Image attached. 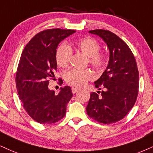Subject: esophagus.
Returning a JSON list of instances; mask_svg holds the SVG:
<instances>
[{
  "label": "esophagus",
  "mask_w": 153,
  "mask_h": 153,
  "mask_svg": "<svg viewBox=\"0 0 153 153\" xmlns=\"http://www.w3.org/2000/svg\"><path fill=\"white\" fill-rule=\"evenodd\" d=\"M78 90H79L78 88H76V87H72V88H71V91H72V94H76V92L78 91Z\"/></svg>",
  "instance_id": "1"
}]
</instances>
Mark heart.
I'll return each instance as SVG.
<instances>
[{
  "label": "heart",
  "mask_w": 153,
  "mask_h": 153,
  "mask_svg": "<svg viewBox=\"0 0 153 153\" xmlns=\"http://www.w3.org/2000/svg\"><path fill=\"white\" fill-rule=\"evenodd\" d=\"M71 47L88 56L89 65L96 69H101L107 63V56L101 52V45L97 39L87 37L77 39ZM71 48L66 43H62L56 51V62L59 67H65L69 65L71 56ZM93 74L89 69H70L65 73V79L71 86L81 87L93 78Z\"/></svg>",
  "instance_id": "heart-1"
}]
</instances>
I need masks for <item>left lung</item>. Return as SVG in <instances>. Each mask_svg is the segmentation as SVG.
<instances>
[{
	"label": "left lung",
	"mask_w": 153,
	"mask_h": 153,
	"mask_svg": "<svg viewBox=\"0 0 153 153\" xmlns=\"http://www.w3.org/2000/svg\"><path fill=\"white\" fill-rule=\"evenodd\" d=\"M90 33L103 39L110 52L108 66L101 76L94 82L101 91L92 92L86 112L99 123L118 122L134 105L139 87V73L133 52L116 34L105 30H94Z\"/></svg>",
	"instance_id": "8db88e82"
}]
</instances>
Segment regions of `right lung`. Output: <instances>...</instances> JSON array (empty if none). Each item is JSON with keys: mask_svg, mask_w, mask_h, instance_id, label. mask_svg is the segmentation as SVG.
<instances>
[{"mask_svg": "<svg viewBox=\"0 0 153 153\" xmlns=\"http://www.w3.org/2000/svg\"><path fill=\"white\" fill-rule=\"evenodd\" d=\"M75 32L59 28L41 31L22 51L16 72V88L24 109L39 123H54L65 116L67 104L73 95L71 88L66 86L56 94L48 88L49 79L56 70L58 45Z\"/></svg>", "mask_w": 153, "mask_h": 153, "instance_id": "add662e5", "label": "right lung"}]
</instances>
